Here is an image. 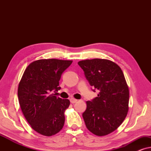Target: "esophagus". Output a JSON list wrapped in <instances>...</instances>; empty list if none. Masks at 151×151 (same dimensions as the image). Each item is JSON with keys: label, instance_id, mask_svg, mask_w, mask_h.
<instances>
[{"label": "esophagus", "instance_id": "esophagus-1", "mask_svg": "<svg viewBox=\"0 0 151 151\" xmlns=\"http://www.w3.org/2000/svg\"><path fill=\"white\" fill-rule=\"evenodd\" d=\"M70 101H71V102L72 103V104H74V103L78 102V100H76V99H75V98H71L70 99Z\"/></svg>", "mask_w": 151, "mask_h": 151}]
</instances>
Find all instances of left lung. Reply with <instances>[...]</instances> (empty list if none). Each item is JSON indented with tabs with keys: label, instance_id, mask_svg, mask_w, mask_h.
<instances>
[{
	"label": "left lung",
	"instance_id": "left-lung-1",
	"mask_svg": "<svg viewBox=\"0 0 151 151\" xmlns=\"http://www.w3.org/2000/svg\"><path fill=\"white\" fill-rule=\"evenodd\" d=\"M78 64L90 85L99 91L98 97L86 102L82 114L86 127L96 135H109L122 124L129 111V90L123 72L106 59L84 60Z\"/></svg>",
	"mask_w": 151,
	"mask_h": 151
}]
</instances>
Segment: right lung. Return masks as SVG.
Here are the masks:
<instances>
[{
	"label": "right lung",
	"mask_w": 151,
	"mask_h": 151,
	"mask_svg": "<svg viewBox=\"0 0 151 151\" xmlns=\"http://www.w3.org/2000/svg\"><path fill=\"white\" fill-rule=\"evenodd\" d=\"M72 60L41 59L24 70L18 84V97L22 112L31 127L45 136L58 133L65 124L68 99L57 98L52 91L60 89L62 73Z\"/></svg>",
	"instance_id": "obj_1"
}]
</instances>
